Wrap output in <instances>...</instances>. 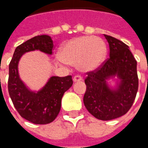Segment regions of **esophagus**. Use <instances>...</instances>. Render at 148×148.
Returning <instances> with one entry per match:
<instances>
[{"mask_svg": "<svg viewBox=\"0 0 148 148\" xmlns=\"http://www.w3.org/2000/svg\"><path fill=\"white\" fill-rule=\"evenodd\" d=\"M82 79L81 76L79 75H75L74 77H73V82H79V81H82Z\"/></svg>", "mask_w": 148, "mask_h": 148, "instance_id": "obj_1", "label": "esophagus"}]
</instances>
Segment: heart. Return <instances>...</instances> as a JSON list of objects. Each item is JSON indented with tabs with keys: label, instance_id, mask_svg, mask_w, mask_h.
I'll list each match as a JSON object with an SVG mask.
<instances>
[{
	"label": "heart",
	"instance_id": "obj_1",
	"mask_svg": "<svg viewBox=\"0 0 148 148\" xmlns=\"http://www.w3.org/2000/svg\"><path fill=\"white\" fill-rule=\"evenodd\" d=\"M107 53L106 45L100 38L80 36L65 42L58 52L61 63L76 66L82 72L97 70L103 63Z\"/></svg>",
	"mask_w": 148,
	"mask_h": 148
}]
</instances>
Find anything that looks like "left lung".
<instances>
[{
    "instance_id": "8db88e82",
    "label": "left lung",
    "mask_w": 148,
    "mask_h": 148,
    "mask_svg": "<svg viewBox=\"0 0 148 148\" xmlns=\"http://www.w3.org/2000/svg\"><path fill=\"white\" fill-rule=\"evenodd\" d=\"M109 43L110 58L101 68L88 73L83 103L94 117L110 121L127 113L138 90L137 61L123 42L104 35ZM113 80V87L109 84Z\"/></svg>"
}]
</instances>
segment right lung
Returning <instances> with one entry per match:
<instances>
[{
  "label": "right lung",
  "instance_id": "obj_1",
  "mask_svg": "<svg viewBox=\"0 0 148 148\" xmlns=\"http://www.w3.org/2000/svg\"><path fill=\"white\" fill-rule=\"evenodd\" d=\"M53 41L49 35H38L27 40L15 49L9 64L8 92L19 114L35 124H47L58 116L62 98L73 86L71 75L51 76L38 91L30 90L20 78L18 63L24 54L39 50L51 55Z\"/></svg>",
  "mask_w": 148,
  "mask_h": 148
}]
</instances>
